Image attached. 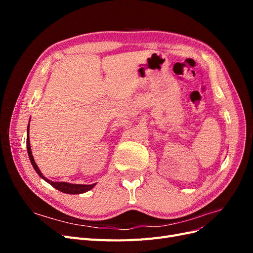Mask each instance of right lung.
Listing matches in <instances>:
<instances>
[{
	"mask_svg": "<svg viewBox=\"0 0 253 253\" xmlns=\"http://www.w3.org/2000/svg\"><path fill=\"white\" fill-rule=\"evenodd\" d=\"M26 147H27V152H28V156L30 159V163H32L34 169L38 173V175L40 176L41 178H43L45 181H47L49 185H51L53 188H56L57 190L61 191V192L66 193V194H81L84 192H87L90 189H93L95 187L96 183H93V185H76V183H70V182H64V181H51L47 179L45 176L41 173V171L38 168L33 153L32 149H30V143H29V125L27 126V139H26Z\"/></svg>",
	"mask_w": 253,
	"mask_h": 253,
	"instance_id": "obj_1",
	"label": "right lung"
}]
</instances>
